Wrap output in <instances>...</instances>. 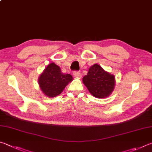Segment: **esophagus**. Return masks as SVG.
Masks as SVG:
<instances>
[{
    "label": "esophagus",
    "mask_w": 152,
    "mask_h": 152,
    "mask_svg": "<svg viewBox=\"0 0 152 152\" xmlns=\"http://www.w3.org/2000/svg\"><path fill=\"white\" fill-rule=\"evenodd\" d=\"M73 76L76 78H81V75L79 73V72H77V71L73 72Z\"/></svg>",
    "instance_id": "esophagus-1"
}]
</instances>
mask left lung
Instances as JSON below:
<instances>
[{
  "mask_svg": "<svg viewBox=\"0 0 152 152\" xmlns=\"http://www.w3.org/2000/svg\"><path fill=\"white\" fill-rule=\"evenodd\" d=\"M83 83L95 97L106 98L112 94L115 85L113 75L105 71L98 64L89 69L87 75L83 78Z\"/></svg>",
  "mask_w": 152,
  "mask_h": 152,
  "instance_id": "left-lung-1",
  "label": "left lung"
}]
</instances>
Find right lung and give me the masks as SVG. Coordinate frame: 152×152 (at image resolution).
<instances>
[{
    "label": "right lung",
    "mask_w": 152,
    "mask_h": 152,
    "mask_svg": "<svg viewBox=\"0 0 152 152\" xmlns=\"http://www.w3.org/2000/svg\"><path fill=\"white\" fill-rule=\"evenodd\" d=\"M70 74H63L59 66L55 63L47 65L38 79L42 92L49 97L60 95L67 85L73 81Z\"/></svg>",
    "instance_id": "obj_1"
}]
</instances>
